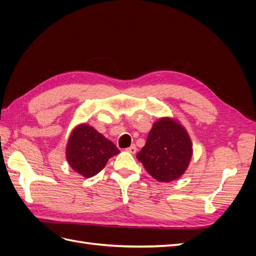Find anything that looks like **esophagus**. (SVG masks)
Returning <instances> with one entry per match:
<instances>
[{
  "label": "esophagus",
  "instance_id": "34e87169",
  "mask_svg": "<svg viewBox=\"0 0 256 256\" xmlns=\"http://www.w3.org/2000/svg\"><path fill=\"white\" fill-rule=\"evenodd\" d=\"M126 152H130V154H136V146L134 144V145H131L130 147H128V148H126Z\"/></svg>",
  "mask_w": 256,
  "mask_h": 256
}]
</instances>
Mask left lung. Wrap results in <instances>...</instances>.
<instances>
[{
    "label": "left lung",
    "mask_w": 256,
    "mask_h": 256,
    "mask_svg": "<svg viewBox=\"0 0 256 256\" xmlns=\"http://www.w3.org/2000/svg\"><path fill=\"white\" fill-rule=\"evenodd\" d=\"M192 156L188 132L175 120L164 118L154 124L136 158L154 180L168 182L180 178Z\"/></svg>",
    "instance_id": "obj_1"
}]
</instances>
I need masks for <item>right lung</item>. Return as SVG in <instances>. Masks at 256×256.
<instances>
[{"mask_svg":"<svg viewBox=\"0 0 256 256\" xmlns=\"http://www.w3.org/2000/svg\"><path fill=\"white\" fill-rule=\"evenodd\" d=\"M120 152L110 140L83 124L74 129L66 147V159L74 171L84 177L98 174L108 160Z\"/></svg>","mask_w":256,"mask_h":256,"instance_id":"1","label":"right lung"}]
</instances>
